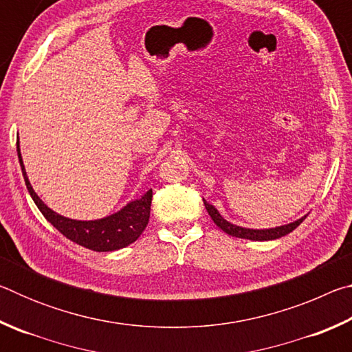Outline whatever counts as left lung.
Returning a JSON list of instances; mask_svg holds the SVG:
<instances>
[{"mask_svg": "<svg viewBox=\"0 0 352 352\" xmlns=\"http://www.w3.org/2000/svg\"><path fill=\"white\" fill-rule=\"evenodd\" d=\"M204 204H205V208H206L208 214H210L211 219L214 220V223H216L220 230H223L225 233L230 234V236H236V237H241V239H250V241H272V239H278V237H283L285 234L292 233V231H294L296 226L300 225L302 220L306 219V216H305V217H301L300 220H296V222H294V223L278 226V228L250 230V228H242V226H237V225L226 222V220L222 216H220L216 208L208 204L205 199H204Z\"/></svg>", "mask_w": 352, "mask_h": 352, "instance_id": "8db88e82", "label": "left lung"}]
</instances>
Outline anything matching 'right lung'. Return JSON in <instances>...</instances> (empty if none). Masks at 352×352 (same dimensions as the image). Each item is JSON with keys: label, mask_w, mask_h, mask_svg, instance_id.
<instances>
[{"label": "right lung", "mask_w": 352, "mask_h": 352, "mask_svg": "<svg viewBox=\"0 0 352 352\" xmlns=\"http://www.w3.org/2000/svg\"><path fill=\"white\" fill-rule=\"evenodd\" d=\"M16 152H19V160L23 177H25L26 188L29 194H31L34 204L37 205L40 212L46 217L47 222L60 231L65 237H68L69 241L79 243V245L88 250H93V252H113V250L130 245L146 230L148 217H151L152 189L142 195V199L130 201L126 208H122L121 211L111 214L109 217L88 220V222L67 219L50 210L40 200L38 195L34 192L31 183L28 180L25 166H23L19 144H16Z\"/></svg>", "instance_id": "add662e5"}]
</instances>
